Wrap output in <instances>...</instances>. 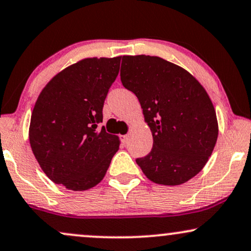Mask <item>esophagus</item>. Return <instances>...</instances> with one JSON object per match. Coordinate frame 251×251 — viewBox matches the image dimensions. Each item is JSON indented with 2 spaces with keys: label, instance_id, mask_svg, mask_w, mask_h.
Returning <instances> with one entry per match:
<instances>
[{
  "label": "esophagus",
  "instance_id": "esophagus-1",
  "mask_svg": "<svg viewBox=\"0 0 251 251\" xmlns=\"http://www.w3.org/2000/svg\"><path fill=\"white\" fill-rule=\"evenodd\" d=\"M120 138H122V141H123V143H124V144H126V143H127V140H128V134L122 135V137H120Z\"/></svg>",
  "mask_w": 251,
  "mask_h": 251
}]
</instances>
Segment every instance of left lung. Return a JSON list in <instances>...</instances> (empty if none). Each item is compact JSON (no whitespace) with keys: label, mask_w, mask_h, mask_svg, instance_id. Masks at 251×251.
I'll list each match as a JSON object with an SVG mask.
<instances>
[{"label":"left lung","mask_w":251,"mask_h":251,"mask_svg":"<svg viewBox=\"0 0 251 251\" xmlns=\"http://www.w3.org/2000/svg\"><path fill=\"white\" fill-rule=\"evenodd\" d=\"M120 79L137 96L153 134L151 152L135 159L144 174L166 186L195 176L219 134L206 90L185 69L155 56H123Z\"/></svg>","instance_id":"left-lung-1"}]
</instances>
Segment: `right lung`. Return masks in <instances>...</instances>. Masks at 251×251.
Wrapping results in <instances>:
<instances>
[{"label": "right lung", "instance_id": "right-lung-1", "mask_svg": "<svg viewBox=\"0 0 251 251\" xmlns=\"http://www.w3.org/2000/svg\"><path fill=\"white\" fill-rule=\"evenodd\" d=\"M120 59L95 57L70 65L47 84L35 104L32 153L50 180L71 191L98 185L119 150V138L98 124Z\"/></svg>", "mask_w": 251, "mask_h": 251}]
</instances>
